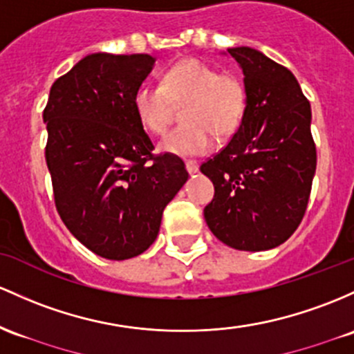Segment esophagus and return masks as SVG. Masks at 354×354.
<instances>
[{"label":"esophagus","instance_id":"34e87169","mask_svg":"<svg viewBox=\"0 0 354 354\" xmlns=\"http://www.w3.org/2000/svg\"><path fill=\"white\" fill-rule=\"evenodd\" d=\"M185 165H186V169H188L189 174L198 173V162L196 161H193V159H188V161H186Z\"/></svg>","mask_w":354,"mask_h":354}]
</instances>
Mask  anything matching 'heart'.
<instances>
[{
	"mask_svg": "<svg viewBox=\"0 0 354 354\" xmlns=\"http://www.w3.org/2000/svg\"><path fill=\"white\" fill-rule=\"evenodd\" d=\"M139 122L153 134H165L181 109V124L161 141V151L176 156H200L213 147L215 136L236 133L247 107L245 85L234 73L218 70L200 58H185L166 70L161 82H142L133 97Z\"/></svg>",
	"mask_w": 354,
	"mask_h": 354,
	"instance_id": "1",
	"label": "heart"
}]
</instances>
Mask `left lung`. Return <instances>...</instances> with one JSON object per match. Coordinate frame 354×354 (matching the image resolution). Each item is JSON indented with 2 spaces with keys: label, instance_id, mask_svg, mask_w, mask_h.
Listing matches in <instances>:
<instances>
[{
  "label": "left lung",
  "instance_id": "left-lung-1",
  "mask_svg": "<svg viewBox=\"0 0 354 354\" xmlns=\"http://www.w3.org/2000/svg\"><path fill=\"white\" fill-rule=\"evenodd\" d=\"M243 70L247 107L227 146L200 166L215 186L203 215L236 250L284 243L304 216L316 173L310 104L289 68L248 46L228 48Z\"/></svg>",
  "mask_w": 354,
  "mask_h": 354
}]
</instances>
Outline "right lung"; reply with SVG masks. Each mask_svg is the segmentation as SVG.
<instances>
[{
  "instance_id": "add662e5",
  "label": "right lung",
  "mask_w": 354,
  "mask_h": 354,
  "mask_svg": "<svg viewBox=\"0 0 354 354\" xmlns=\"http://www.w3.org/2000/svg\"><path fill=\"white\" fill-rule=\"evenodd\" d=\"M146 53L87 55L50 88L45 159L58 215L70 234L109 260L156 240L162 209L188 180L176 154H153L136 115V88L151 72Z\"/></svg>"
}]
</instances>
